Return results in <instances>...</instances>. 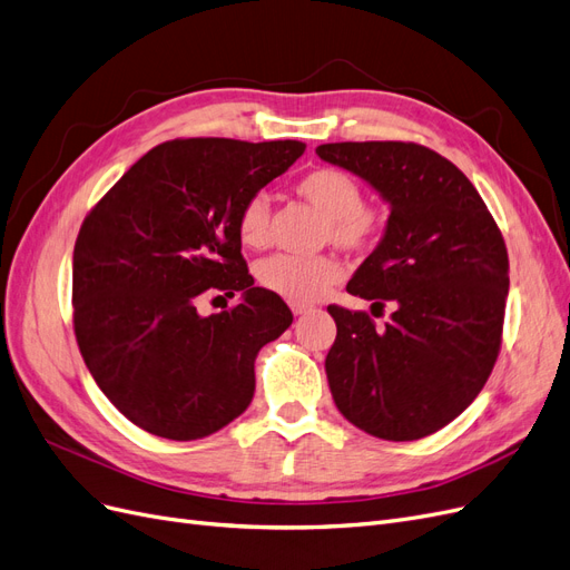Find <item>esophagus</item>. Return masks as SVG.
<instances>
[{"label": "esophagus", "mask_w": 570, "mask_h": 570, "mask_svg": "<svg viewBox=\"0 0 570 570\" xmlns=\"http://www.w3.org/2000/svg\"><path fill=\"white\" fill-rule=\"evenodd\" d=\"M291 309H293V315H305V312H309L312 307L303 305V303H291Z\"/></svg>", "instance_id": "esophagus-1"}]
</instances>
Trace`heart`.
I'll return each mask as SVG.
<instances>
[{
	"label": "heart",
	"mask_w": 570,
	"mask_h": 570,
	"mask_svg": "<svg viewBox=\"0 0 570 570\" xmlns=\"http://www.w3.org/2000/svg\"><path fill=\"white\" fill-rule=\"evenodd\" d=\"M296 191L324 213L322 236L345 250H360L374 242L379 215L362 206L357 181L336 168H317L298 179ZM236 232L248 248H263L269 236V200L265 194L250 196L238 210ZM261 286L288 303H315L341 277V265L332 255L277 253L255 269Z\"/></svg>",
	"instance_id": "obj_1"
}]
</instances>
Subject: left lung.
<instances>
[{
    "mask_svg": "<svg viewBox=\"0 0 570 570\" xmlns=\"http://www.w3.org/2000/svg\"><path fill=\"white\" fill-rule=\"evenodd\" d=\"M391 208L379 246L347 293L393 315L328 305L336 341L324 370L338 412L383 440L448 426L483 391L502 343L509 258L502 232L466 175L412 141L317 146Z\"/></svg>",
    "mask_w": 570,
    "mask_h": 570,
    "instance_id": "1",
    "label": "left lung"
}]
</instances>
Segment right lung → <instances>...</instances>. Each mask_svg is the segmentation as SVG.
Listing matches in <instances>:
<instances>
[{
    "label": "right lung",
    "instance_id": "add662e5",
    "mask_svg": "<svg viewBox=\"0 0 570 570\" xmlns=\"http://www.w3.org/2000/svg\"><path fill=\"white\" fill-rule=\"evenodd\" d=\"M303 151L296 139L165 141L85 217L72 250L76 338L104 395L139 429L198 440L250 405L255 357L293 315L253 284L236 219ZM206 289L243 301L200 318Z\"/></svg>",
    "mask_w": 570,
    "mask_h": 570
}]
</instances>
